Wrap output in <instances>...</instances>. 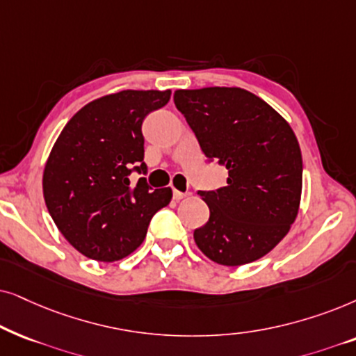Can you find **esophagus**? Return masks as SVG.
Returning a JSON list of instances; mask_svg holds the SVG:
<instances>
[{
    "label": "esophagus",
    "instance_id": "1",
    "mask_svg": "<svg viewBox=\"0 0 356 356\" xmlns=\"http://www.w3.org/2000/svg\"><path fill=\"white\" fill-rule=\"evenodd\" d=\"M172 197H174V200L179 202V200H182V198H186L187 193L177 191V188H172Z\"/></svg>",
    "mask_w": 356,
    "mask_h": 356
}]
</instances>
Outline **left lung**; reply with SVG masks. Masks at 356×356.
<instances>
[{"label": "left lung", "mask_w": 356, "mask_h": 356, "mask_svg": "<svg viewBox=\"0 0 356 356\" xmlns=\"http://www.w3.org/2000/svg\"><path fill=\"white\" fill-rule=\"evenodd\" d=\"M186 117L208 159L226 165L227 186L198 192L210 208L193 231L198 249L220 265L264 257L298 216L302 159L295 131L275 108L241 88L177 89Z\"/></svg>", "instance_id": "8db88e82"}]
</instances>
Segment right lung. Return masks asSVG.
Returning <instances> with one entry per match:
<instances>
[{
    "instance_id": "1",
    "label": "right lung",
    "mask_w": 356,
    "mask_h": 356,
    "mask_svg": "<svg viewBox=\"0 0 356 356\" xmlns=\"http://www.w3.org/2000/svg\"><path fill=\"white\" fill-rule=\"evenodd\" d=\"M170 91L127 89L78 111L45 163V205L73 248L99 262H115L140 248L154 213L168 207L170 187L131 186V165L146 172L141 123L164 107Z\"/></svg>"
}]
</instances>
